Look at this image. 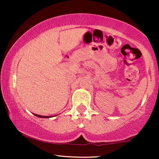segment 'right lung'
<instances>
[{"mask_svg":"<svg viewBox=\"0 0 159 159\" xmlns=\"http://www.w3.org/2000/svg\"><path fill=\"white\" fill-rule=\"evenodd\" d=\"M34 115H35V116L38 117H40V118H50V117H51V116H41V115L34 114Z\"/></svg>","mask_w":159,"mask_h":159,"instance_id":"add662e5","label":"right lung"}]
</instances>
